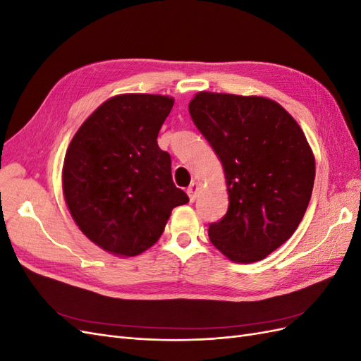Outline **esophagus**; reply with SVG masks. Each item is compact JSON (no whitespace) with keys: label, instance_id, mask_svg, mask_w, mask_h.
<instances>
[{"label":"esophagus","instance_id":"1","mask_svg":"<svg viewBox=\"0 0 361 361\" xmlns=\"http://www.w3.org/2000/svg\"><path fill=\"white\" fill-rule=\"evenodd\" d=\"M197 191H199V183L197 182H192L190 187L187 188V194L191 202L195 200V197H197Z\"/></svg>","mask_w":361,"mask_h":361}]
</instances>
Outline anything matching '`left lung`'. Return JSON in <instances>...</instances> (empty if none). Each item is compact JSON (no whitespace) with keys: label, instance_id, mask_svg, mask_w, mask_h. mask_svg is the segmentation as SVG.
<instances>
[{"label":"left lung","instance_id":"obj_1","mask_svg":"<svg viewBox=\"0 0 361 361\" xmlns=\"http://www.w3.org/2000/svg\"><path fill=\"white\" fill-rule=\"evenodd\" d=\"M188 108L226 174L228 209L209 224L211 243L239 264L265 259L297 231L312 197L305 135L267 97L200 92Z\"/></svg>","mask_w":361,"mask_h":361}]
</instances>
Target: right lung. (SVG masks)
I'll return each instance as SVG.
<instances>
[{
  "instance_id": "obj_1",
  "label": "right lung",
  "mask_w": 361,
  "mask_h": 361,
  "mask_svg": "<svg viewBox=\"0 0 361 361\" xmlns=\"http://www.w3.org/2000/svg\"><path fill=\"white\" fill-rule=\"evenodd\" d=\"M173 99L120 94L104 102L72 138L63 192L81 232L117 256L154 245L173 207L190 199L171 179V158L158 134Z\"/></svg>"
}]
</instances>
